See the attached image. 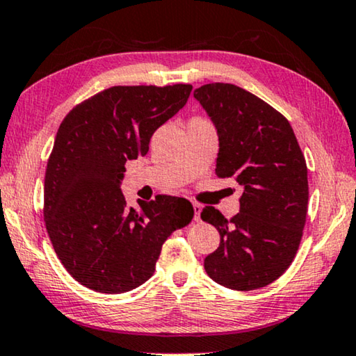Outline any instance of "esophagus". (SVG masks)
I'll use <instances>...</instances> for the list:
<instances>
[{"instance_id": "esophagus-1", "label": "esophagus", "mask_w": 356, "mask_h": 356, "mask_svg": "<svg viewBox=\"0 0 356 356\" xmlns=\"http://www.w3.org/2000/svg\"><path fill=\"white\" fill-rule=\"evenodd\" d=\"M193 209H195V220L201 222V211H203V206L200 203H193Z\"/></svg>"}]
</instances>
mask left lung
<instances>
[{
    "mask_svg": "<svg viewBox=\"0 0 356 356\" xmlns=\"http://www.w3.org/2000/svg\"><path fill=\"white\" fill-rule=\"evenodd\" d=\"M193 95L219 134L216 176L245 188L230 220L212 206L201 212L220 235L204 270L225 288H264L288 270L300 245L309 204L304 153L289 121L246 89L211 83Z\"/></svg>",
    "mask_w": 356,
    "mask_h": 356,
    "instance_id": "8db88e82",
    "label": "left lung"
}]
</instances>
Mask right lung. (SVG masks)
Listing matches in <instances>:
<instances>
[{
    "instance_id": "obj_1",
    "label": "right lung",
    "mask_w": 356,
    "mask_h": 356,
    "mask_svg": "<svg viewBox=\"0 0 356 356\" xmlns=\"http://www.w3.org/2000/svg\"><path fill=\"white\" fill-rule=\"evenodd\" d=\"M192 84L113 86L73 107L57 131L44 176V224L67 272L86 288L126 293L155 272L163 243L188 225V200L158 195L127 208V160L145 156L158 127L187 104Z\"/></svg>"
}]
</instances>
